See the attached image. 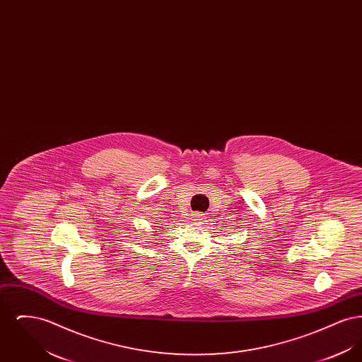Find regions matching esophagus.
Instances as JSON below:
<instances>
[{
  "label": "esophagus",
  "mask_w": 362,
  "mask_h": 362,
  "mask_svg": "<svg viewBox=\"0 0 362 362\" xmlns=\"http://www.w3.org/2000/svg\"><path fill=\"white\" fill-rule=\"evenodd\" d=\"M194 218L195 220H204V214L202 213H194Z\"/></svg>",
  "instance_id": "1"
}]
</instances>
